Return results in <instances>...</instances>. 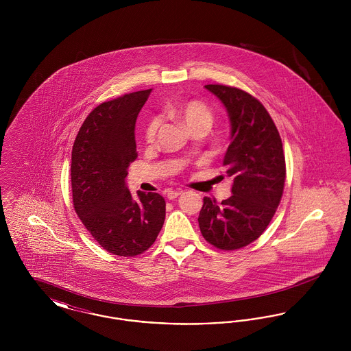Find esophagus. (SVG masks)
Returning a JSON list of instances; mask_svg holds the SVG:
<instances>
[{"label": "esophagus", "mask_w": 351, "mask_h": 351, "mask_svg": "<svg viewBox=\"0 0 351 351\" xmlns=\"http://www.w3.org/2000/svg\"><path fill=\"white\" fill-rule=\"evenodd\" d=\"M182 193H183L182 191H168L167 199L168 200H175V199H178Z\"/></svg>", "instance_id": "obj_1"}]
</instances>
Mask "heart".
I'll use <instances>...</instances> for the list:
<instances>
[{
	"mask_svg": "<svg viewBox=\"0 0 351 351\" xmlns=\"http://www.w3.org/2000/svg\"><path fill=\"white\" fill-rule=\"evenodd\" d=\"M168 116L180 121L189 130H193L196 128L209 129L213 122V114L210 109L200 101H188L179 106L171 108L168 110ZM159 128L160 119L156 117L151 118L145 129V141L147 143H152L155 141Z\"/></svg>",
	"mask_w": 351,
	"mask_h": 351,
	"instance_id": "heart-1",
	"label": "heart"
}]
</instances>
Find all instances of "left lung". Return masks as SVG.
Returning <instances> with one entry per match:
<instances>
[{
	"instance_id": "1",
	"label": "left lung",
	"mask_w": 351,
	"mask_h": 351,
	"mask_svg": "<svg viewBox=\"0 0 351 351\" xmlns=\"http://www.w3.org/2000/svg\"><path fill=\"white\" fill-rule=\"evenodd\" d=\"M205 88L223 104L230 119V145L222 165L233 179V195L221 204L204 197L199 226L215 247L237 250L262 235L282 200L283 143L266 108L247 92L219 84Z\"/></svg>"
}]
</instances>
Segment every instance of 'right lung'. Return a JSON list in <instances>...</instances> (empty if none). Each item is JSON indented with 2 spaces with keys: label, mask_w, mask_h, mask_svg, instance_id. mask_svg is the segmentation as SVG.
Listing matches in <instances>:
<instances>
[{
  "label": "right lung",
  "mask_w": 351,
  "mask_h": 351,
  "mask_svg": "<svg viewBox=\"0 0 351 351\" xmlns=\"http://www.w3.org/2000/svg\"><path fill=\"white\" fill-rule=\"evenodd\" d=\"M152 89L102 102L85 118L72 147L73 208L105 250L135 256L155 242L166 218V201L138 191L134 200L128 168L138 156L135 121Z\"/></svg>",
  "instance_id": "obj_1"
}]
</instances>
